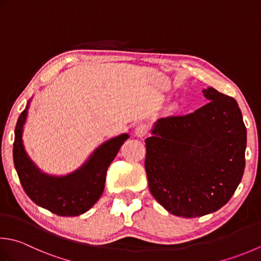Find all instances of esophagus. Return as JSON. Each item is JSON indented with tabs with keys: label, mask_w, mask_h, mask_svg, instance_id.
<instances>
[{
	"label": "esophagus",
	"mask_w": 261,
	"mask_h": 261,
	"mask_svg": "<svg viewBox=\"0 0 261 261\" xmlns=\"http://www.w3.org/2000/svg\"><path fill=\"white\" fill-rule=\"evenodd\" d=\"M148 132V127L146 124H139L137 126L136 129V136H138L139 138H144Z\"/></svg>",
	"instance_id": "34e87169"
}]
</instances>
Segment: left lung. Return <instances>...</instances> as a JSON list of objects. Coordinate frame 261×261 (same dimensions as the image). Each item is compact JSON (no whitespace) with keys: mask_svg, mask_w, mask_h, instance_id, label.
<instances>
[{"mask_svg":"<svg viewBox=\"0 0 261 261\" xmlns=\"http://www.w3.org/2000/svg\"><path fill=\"white\" fill-rule=\"evenodd\" d=\"M203 95L206 105L162 117L145 141L152 197L173 215L187 218L225 205L246 166L247 129L237 100L212 87Z\"/></svg>","mask_w":261,"mask_h":261,"instance_id":"left-lung-1","label":"left lung"}]
</instances>
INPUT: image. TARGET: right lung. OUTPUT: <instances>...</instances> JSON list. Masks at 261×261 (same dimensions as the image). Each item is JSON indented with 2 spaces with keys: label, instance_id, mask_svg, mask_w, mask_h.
Wrapping results in <instances>:
<instances>
[{
  "label": "right lung",
  "instance_id": "obj_1",
  "mask_svg": "<svg viewBox=\"0 0 261 261\" xmlns=\"http://www.w3.org/2000/svg\"><path fill=\"white\" fill-rule=\"evenodd\" d=\"M27 110L20 114L14 130L13 162L24 192L40 207L59 216H79L93 207L104 191L106 172L123 142L121 135L101 145L86 164L66 176H49L39 171L22 144Z\"/></svg>",
  "mask_w": 261,
  "mask_h": 261
}]
</instances>
